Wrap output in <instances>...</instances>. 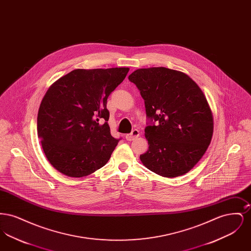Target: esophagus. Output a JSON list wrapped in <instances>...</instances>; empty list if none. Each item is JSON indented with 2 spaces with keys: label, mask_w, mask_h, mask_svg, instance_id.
<instances>
[{
  "label": "esophagus",
  "mask_w": 251,
  "mask_h": 251,
  "mask_svg": "<svg viewBox=\"0 0 251 251\" xmlns=\"http://www.w3.org/2000/svg\"><path fill=\"white\" fill-rule=\"evenodd\" d=\"M138 136H139V131H138L137 129H134V130L131 131V133L126 134L125 138H126L128 141H132V140H134L135 138H137Z\"/></svg>",
  "instance_id": "34e87169"
}]
</instances>
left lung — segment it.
Returning <instances> with one entry per match:
<instances>
[{"instance_id": "8db88e82", "label": "left lung", "mask_w": 251, "mask_h": 251, "mask_svg": "<svg viewBox=\"0 0 251 251\" xmlns=\"http://www.w3.org/2000/svg\"><path fill=\"white\" fill-rule=\"evenodd\" d=\"M143 98L149 150L140 155L156 174L174 178L190 171L211 143L214 119L202 90L183 72L139 69L129 75Z\"/></svg>"}]
</instances>
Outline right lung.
I'll return each mask as SVG.
<instances>
[{
	"label": "right lung",
	"instance_id": "1",
	"mask_svg": "<svg viewBox=\"0 0 251 251\" xmlns=\"http://www.w3.org/2000/svg\"><path fill=\"white\" fill-rule=\"evenodd\" d=\"M128 72L78 69L49 87L38 109L37 135L49 162L62 174L81 178L107 163L120 140L110 132L107 99Z\"/></svg>",
	"mask_w": 251,
	"mask_h": 251
}]
</instances>
